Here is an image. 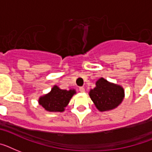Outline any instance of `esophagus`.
Instances as JSON below:
<instances>
[{
  "label": "esophagus",
  "mask_w": 152,
  "mask_h": 152,
  "mask_svg": "<svg viewBox=\"0 0 152 152\" xmlns=\"http://www.w3.org/2000/svg\"><path fill=\"white\" fill-rule=\"evenodd\" d=\"M79 90H80V91L81 92V93H83V92L85 91V89L83 87H80V88H79Z\"/></svg>",
  "instance_id": "obj_1"
}]
</instances>
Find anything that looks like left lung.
I'll return each instance as SVG.
<instances>
[{"mask_svg":"<svg viewBox=\"0 0 152 152\" xmlns=\"http://www.w3.org/2000/svg\"><path fill=\"white\" fill-rule=\"evenodd\" d=\"M89 95L98 110L105 112L114 109L121 104L124 97V90L119 85L100 78L96 82V87L90 91Z\"/></svg>","mask_w":152,"mask_h":152,"instance_id":"1","label":"left lung"}]
</instances>
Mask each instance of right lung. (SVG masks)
<instances>
[{"label":"right lung","mask_w":152,"mask_h":152,"mask_svg":"<svg viewBox=\"0 0 152 152\" xmlns=\"http://www.w3.org/2000/svg\"><path fill=\"white\" fill-rule=\"evenodd\" d=\"M75 94V90H61L58 86H54L49 93L39 98V104L48 112H61Z\"/></svg>","instance_id":"add662e5"}]
</instances>
